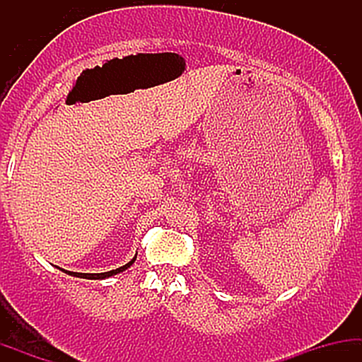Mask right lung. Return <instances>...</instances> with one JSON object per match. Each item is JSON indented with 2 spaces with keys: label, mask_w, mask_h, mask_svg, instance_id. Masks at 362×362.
<instances>
[{
  "label": "right lung",
  "mask_w": 362,
  "mask_h": 362,
  "mask_svg": "<svg viewBox=\"0 0 362 362\" xmlns=\"http://www.w3.org/2000/svg\"><path fill=\"white\" fill-rule=\"evenodd\" d=\"M134 260H136V257L131 262H127L126 265H122V267L114 269V271H109V272H100V274H81V272H69V271H66V272H68L69 276L83 277V279H107V277H112V276H115V274H120V272L126 271L127 267H131V265L134 264Z\"/></svg>",
  "instance_id": "add662e5"
}]
</instances>
